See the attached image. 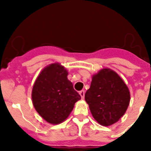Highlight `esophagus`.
<instances>
[{"mask_svg": "<svg viewBox=\"0 0 151 151\" xmlns=\"http://www.w3.org/2000/svg\"><path fill=\"white\" fill-rule=\"evenodd\" d=\"M79 94H80L81 97L82 99H84V97H85V90H81V91H80V92H79Z\"/></svg>", "mask_w": 151, "mask_h": 151, "instance_id": "1", "label": "esophagus"}]
</instances>
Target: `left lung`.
Returning <instances> with one entry per match:
<instances>
[{"label":"left lung","mask_w":151,"mask_h":151,"mask_svg":"<svg viewBox=\"0 0 151 151\" xmlns=\"http://www.w3.org/2000/svg\"><path fill=\"white\" fill-rule=\"evenodd\" d=\"M85 99L94 119L103 126H110L126 112L130 103V92L115 71L103 68L92 75Z\"/></svg>","instance_id":"1"}]
</instances>
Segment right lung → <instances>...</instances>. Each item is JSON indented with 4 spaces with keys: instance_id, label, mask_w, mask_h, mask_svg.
I'll use <instances>...</instances> for the list:
<instances>
[{
    "instance_id": "obj_1",
    "label": "right lung",
    "mask_w": 151,
    "mask_h": 151,
    "mask_svg": "<svg viewBox=\"0 0 151 151\" xmlns=\"http://www.w3.org/2000/svg\"><path fill=\"white\" fill-rule=\"evenodd\" d=\"M68 70L59 63L45 66L37 76L32 89V102L44 120L52 124L64 122L81 96L67 78Z\"/></svg>"
}]
</instances>
